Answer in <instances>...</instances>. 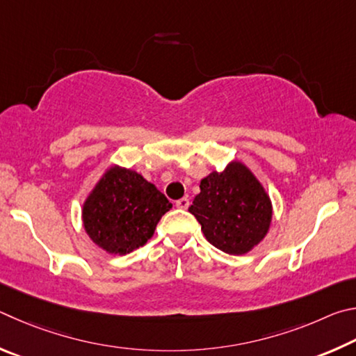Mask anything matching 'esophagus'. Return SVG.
I'll list each match as a JSON object with an SVG mask.
<instances>
[{
	"label": "esophagus",
	"mask_w": 356,
	"mask_h": 356,
	"mask_svg": "<svg viewBox=\"0 0 356 356\" xmlns=\"http://www.w3.org/2000/svg\"><path fill=\"white\" fill-rule=\"evenodd\" d=\"M177 208H179V209H188L189 208V198L188 197H183V198H179V200H177Z\"/></svg>",
	"instance_id": "1"
}]
</instances>
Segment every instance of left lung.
Segmentation results:
<instances>
[{
  "mask_svg": "<svg viewBox=\"0 0 356 356\" xmlns=\"http://www.w3.org/2000/svg\"><path fill=\"white\" fill-rule=\"evenodd\" d=\"M189 213L209 244L228 254H245L269 232L272 203L250 168L233 161L202 179Z\"/></svg>",
  "mask_w": 356,
  "mask_h": 356,
  "instance_id": "obj_1",
  "label": "left lung"
}]
</instances>
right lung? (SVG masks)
<instances>
[{
    "label": "right lung",
    "mask_w": 356,
    "mask_h": 356,
    "mask_svg": "<svg viewBox=\"0 0 356 356\" xmlns=\"http://www.w3.org/2000/svg\"><path fill=\"white\" fill-rule=\"evenodd\" d=\"M172 203L134 170L111 167L83 204L86 233L112 254H127L147 244Z\"/></svg>",
    "instance_id": "obj_1"
}]
</instances>
